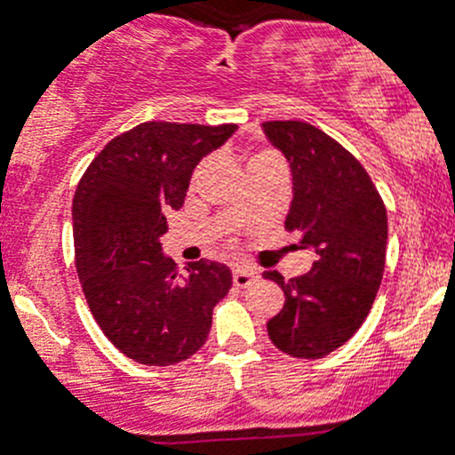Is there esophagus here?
<instances>
[{"label":"esophagus","instance_id":"esophagus-1","mask_svg":"<svg viewBox=\"0 0 455 455\" xmlns=\"http://www.w3.org/2000/svg\"><path fill=\"white\" fill-rule=\"evenodd\" d=\"M253 280H258V274L253 269H235L233 271V285L235 287H249L253 283Z\"/></svg>","mask_w":455,"mask_h":455}]
</instances>
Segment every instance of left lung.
Segmentation results:
<instances>
[{"instance_id":"left-lung-1","label":"left lung","mask_w":455,"mask_h":455,"mask_svg":"<svg viewBox=\"0 0 455 455\" xmlns=\"http://www.w3.org/2000/svg\"><path fill=\"white\" fill-rule=\"evenodd\" d=\"M265 137L290 161L294 199L285 228L316 253L312 269L285 280V305L267 332L278 350L321 359L362 328L375 303L386 265L388 218L363 165L318 127L303 121L262 123Z\"/></svg>"}]
</instances>
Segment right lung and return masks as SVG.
Masks as SVG:
<instances>
[{
  "mask_svg": "<svg viewBox=\"0 0 455 455\" xmlns=\"http://www.w3.org/2000/svg\"><path fill=\"white\" fill-rule=\"evenodd\" d=\"M237 125L148 121L108 143L74 195L76 269L105 337L146 366H172L206 343L231 269L161 251L168 208H181L195 165Z\"/></svg>",
  "mask_w": 455,
  "mask_h": 455,
  "instance_id": "right-lung-1",
  "label": "right lung"
}]
</instances>
